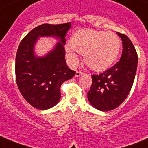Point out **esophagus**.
<instances>
[{
  "label": "esophagus",
  "instance_id": "esophagus-1",
  "mask_svg": "<svg viewBox=\"0 0 148 148\" xmlns=\"http://www.w3.org/2000/svg\"><path fill=\"white\" fill-rule=\"evenodd\" d=\"M83 74H84V73L82 71H81V70H77L76 73H75V77H79L81 75H82Z\"/></svg>",
  "mask_w": 148,
  "mask_h": 148
}]
</instances>
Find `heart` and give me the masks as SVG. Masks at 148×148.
Here are the masks:
<instances>
[{
  "mask_svg": "<svg viewBox=\"0 0 148 148\" xmlns=\"http://www.w3.org/2000/svg\"><path fill=\"white\" fill-rule=\"evenodd\" d=\"M71 46H66V55L73 66L78 64V57L75 51L84 54V61L95 70H106L119 56L121 40L119 36L111 32L78 30L70 40Z\"/></svg>",
  "mask_w": 148,
  "mask_h": 148,
  "instance_id": "1",
  "label": "heart"
}]
</instances>
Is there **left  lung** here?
Instances as JSON below:
<instances>
[{
	"instance_id": "obj_1",
	"label": "left lung",
	"mask_w": 148,
	"mask_h": 148,
	"mask_svg": "<svg viewBox=\"0 0 148 148\" xmlns=\"http://www.w3.org/2000/svg\"><path fill=\"white\" fill-rule=\"evenodd\" d=\"M117 33L123 43L120 61L102 73L91 75L92 84L87 96L99 110L109 111L119 107L129 95L136 75L138 57L134 46L126 35Z\"/></svg>"
}]
</instances>
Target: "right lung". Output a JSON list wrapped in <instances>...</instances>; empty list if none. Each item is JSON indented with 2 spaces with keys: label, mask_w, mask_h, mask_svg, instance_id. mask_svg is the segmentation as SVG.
<instances>
[{
  "label": "right lung",
  "mask_w": 148,
  "mask_h": 148,
  "mask_svg": "<svg viewBox=\"0 0 148 148\" xmlns=\"http://www.w3.org/2000/svg\"><path fill=\"white\" fill-rule=\"evenodd\" d=\"M71 24H43L36 27L21 40L15 61V74L18 88L25 100L34 108L46 110L58 103L60 87L73 78L71 70L64 60L66 33ZM41 36H56L60 38L56 49L44 58H36L33 46Z\"/></svg>",
  "instance_id": "1"
}]
</instances>
